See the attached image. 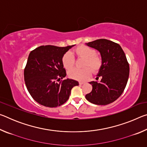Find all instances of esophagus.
I'll use <instances>...</instances> for the list:
<instances>
[{
	"label": "esophagus",
	"mask_w": 147,
	"mask_h": 147,
	"mask_svg": "<svg viewBox=\"0 0 147 147\" xmlns=\"http://www.w3.org/2000/svg\"><path fill=\"white\" fill-rule=\"evenodd\" d=\"M84 84V82H79L80 85H82V84Z\"/></svg>",
	"instance_id": "1"
}]
</instances>
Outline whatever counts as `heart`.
Masks as SVG:
<instances>
[{
    "label": "heart",
    "instance_id": "b5f03b06",
    "mask_svg": "<svg viewBox=\"0 0 147 147\" xmlns=\"http://www.w3.org/2000/svg\"><path fill=\"white\" fill-rule=\"evenodd\" d=\"M71 54L79 58L84 59L82 69H73L68 72V75L71 78L77 80L83 81L88 79L91 75L92 71L96 72L99 70L102 63V59L101 56L96 53L94 49L86 45H81L76 48L72 51ZM71 53H67L64 54L61 58V63L63 67L65 69H70L74 65L73 56ZM90 68L91 69H89Z\"/></svg>",
    "mask_w": 147,
    "mask_h": 147
}]
</instances>
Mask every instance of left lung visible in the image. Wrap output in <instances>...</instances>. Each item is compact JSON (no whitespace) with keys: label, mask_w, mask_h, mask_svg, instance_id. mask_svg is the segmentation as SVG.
Instances as JSON below:
<instances>
[{"label":"left lung","mask_w":147,"mask_h":147,"mask_svg":"<svg viewBox=\"0 0 147 147\" xmlns=\"http://www.w3.org/2000/svg\"><path fill=\"white\" fill-rule=\"evenodd\" d=\"M86 45L100 52L102 63L96 78H100V81L89 82L93 89L86 98L96 105L112 103L123 93L128 82L130 67L125 54L119 44L106 39Z\"/></svg>","instance_id":"left-lung-1"}]
</instances>
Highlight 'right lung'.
Here are the masks:
<instances>
[{"mask_svg": "<svg viewBox=\"0 0 147 147\" xmlns=\"http://www.w3.org/2000/svg\"><path fill=\"white\" fill-rule=\"evenodd\" d=\"M73 46L43 45L30 53L24 71V81L32 97L41 105L49 108L62 105L69 99L72 88L79 85L73 79L60 80L67 74L61 58Z\"/></svg>", "mask_w": 147, "mask_h": 147, "instance_id": "1", "label": "right lung"}]
</instances>
